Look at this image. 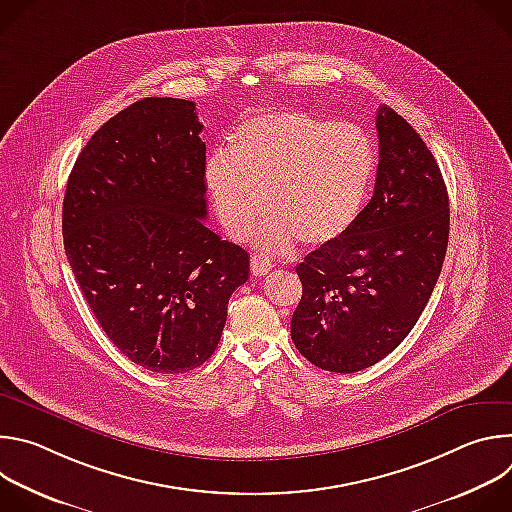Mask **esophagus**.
<instances>
[{
	"label": "esophagus",
	"instance_id": "34e87169",
	"mask_svg": "<svg viewBox=\"0 0 512 512\" xmlns=\"http://www.w3.org/2000/svg\"><path fill=\"white\" fill-rule=\"evenodd\" d=\"M271 271V259L265 257V255H253L251 257V273L255 277H261V275H267Z\"/></svg>",
	"mask_w": 512,
	"mask_h": 512
}]
</instances>
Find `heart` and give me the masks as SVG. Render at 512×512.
<instances>
[{
    "label": "heart",
    "mask_w": 512,
    "mask_h": 512,
    "mask_svg": "<svg viewBox=\"0 0 512 512\" xmlns=\"http://www.w3.org/2000/svg\"><path fill=\"white\" fill-rule=\"evenodd\" d=\"M375 164L373 141L360 127L287 109L243 121L229 154L216 152L204 176L229 235H247L267 206L271 214L255 233L261 247L285 249L296 239L322 247L354 225Z\"/></svg>",
    "instance_id": "1"
}]
</instances>
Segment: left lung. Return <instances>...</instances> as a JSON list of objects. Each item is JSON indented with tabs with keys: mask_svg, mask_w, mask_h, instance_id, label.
Wrapping results in <instances>:
<instances>
[{
	"mask_svg": "<svg viewBox=\"0 0 512 512\" xmlns=\"http://www.w3.org/2000/svg\"><path fill=\"white\" fill-rule=\"evenodd\" d=\"M375 192L354 225L296 267L302 300L291 340L318 369L356 373L393 352L425 310L448 237V190L419 133L377 113Z\"/></svg>",
	"mask_w": 512,
	"mask_h": 512,
	"instance_id": "1",
	"label": "left lung"
}]
</instances>
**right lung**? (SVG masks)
Instances as JSON below:
<instances>
[{
    "label": "right lung",
    "instance_id": "1",
    "mask_svg": "<svg viewBox=\"0 0 512 512\" xmlns=\"http://www.w3.org/2000/svg\"><path fill=\"white\" fill-rule=\"evenodd\" d=\"M200 131L192 101L129 105L89 139L62 202L64 251L97 322L162 375L212 356L229 298L249 279V253L204 225Z\"/></svg>",
    "mask_w": 512,
    "mask_h": 512
}]
</instances>
